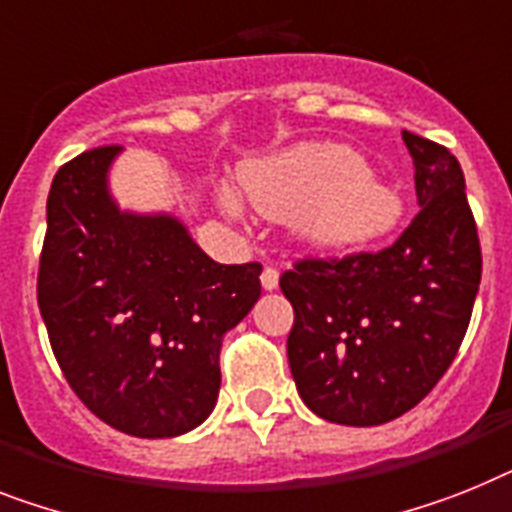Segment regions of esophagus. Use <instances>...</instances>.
<instances>
[{"instance_id":"1","label":"esophagus","mask_w":512,"mask_h":512,"mask_svg":"<svg viewBox=\"0 0 512 512\" xmlns=\"http://www.w3.org/2000/svg\"><path fill=\"white\" fill-rule=\"evenodd\" d=\"M277 285H280V272L272 269V266H266L264 272H261V287L272 293V290H277Z\"/></svg>"}]
</instances>
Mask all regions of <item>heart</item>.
Listing matches in <instances>:
<instances>
[{
  "mask_svg": "<svg viewBox=\"0 0 512 512\" xmlns=\"http://www.w3.org/2000/svg\"><path fill=\"white\" fill-rule=\"evenodd\" d=\"M240 188L253 209L269 219L295 217L303 246L345 253L387 238L403 217L395 188L366 167V159L345 143H301L277 156L248 164ZM238 211V198L225 196Z\"/></svg>",
  "mask_w": 512,
  "mask_h": 512,
  "instance_id": "heart-1",
  "label": "heart"
}]
</instances>
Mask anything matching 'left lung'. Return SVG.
<instances>
[{
	"label": "left lung",
	"instance_id": "8db88e82",
	"mask_svg": "<svg viewBox=\"0 0 512 512\" xmlns=\"http://www.w3.org/2000/svg\"><path fill=\"white\" fill-rule=\"evenodd\" d=\"M403 141L421 211L398 243L301 261L280 280L295 311V387L332 424L379 426L421 403L453 363L479 293V235L458 159L408 130Z\"/></svg>",
	"mask_w": 512,
	"mask_h": 512
}]
</instances>
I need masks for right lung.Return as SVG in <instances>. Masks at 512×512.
I'll list each match as a JSON object with an SVG mask.
<instances>
[{
	"label": "right lung",
	"instance_id": "add662e5",
	"mask_svg": "<svg viewBox=\"0 0 512 512\" xmlns=\"http://www.w3.org/2000/svg\"><path fill=\"white\" fill-rule=\"evenodd\" d=\"M101 146L54 175L38 308L88 411L141 439L180 437L219 398V350L259 301L261 264H217L170 211L122 209Z\"/></svg>",
	"mask_w": 512,
	"mask_h": 512
}]
</instances>
